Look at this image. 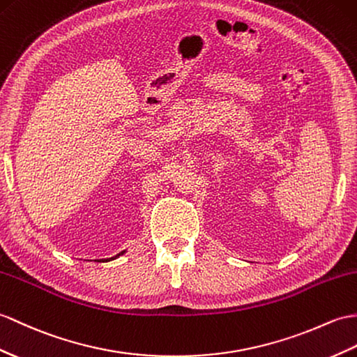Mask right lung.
Masks as SVG:
<instances>
[{
  "label": "right lung",
  "instance_id": "obj_1",
  "mask_svg": "<svg viewBox=\"0 0 357 357\" xmlns=\"http://www.w3.org/2000/svg\"><path fill=\"white\" fill-rule=\"evenodd\" d=\"M124 252H126V251H121L120 254H117V255H115V257H111V259H106V260H98V261H111V260H115V259H119L120 255H123Z\"/></svg>",
  "mask_w": 357,
  "mask_h": 357
}]
</instances>
